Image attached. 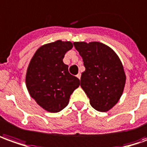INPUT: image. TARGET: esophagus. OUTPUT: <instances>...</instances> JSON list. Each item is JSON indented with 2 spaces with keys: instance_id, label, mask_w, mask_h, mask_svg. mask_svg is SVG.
<instances>
[{
  "instance_id": "esophagus-1",
  "label": "esophagus",
  "mask_w": 147,
  "mask_h": 147,
  "mask_svg": "<svg viewBox=\"0 0 147 147\" xmlns=\"http://www.w3.org/2000/svg\"><path fill=\"white\" fill-rule=\"evenodd\" d=\"M77 78H78V79H80V78H81V74H77Z\"/></svg>"
}]
</instances>
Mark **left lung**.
I'll use <instances>...</instances> for the list:
<instances>
[{
  "mask_svg": "<svg viewBox=\"0 0 147 147\" xmlns=\"http://www.w3.org/2000/svg\"><path fill=\"white\" fill-rule=\"evenodd\" d=\"M74 45L86 68L81 77V86L94 109L108 111L121 98L126 83L121 61L114 50L102 43L74 42Z\"/></svg>",
  "mask_w": 147,
  "mask_h": 147,
  "instance_id": "1",
  "label": "left lung"
}]
</instances>
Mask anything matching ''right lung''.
Wrapping results in <instances>:
<instances>
[{"label":"right lung","instance_id":"right-lung-1","mask_svg":"<svg viewBox=\"0 0 147 147\" xmlns=\"http://www.w3.org/2000/svg\"><path fill=\"white\" fill-rule=\"evenodd\" d=\"M73 48L70 41H57L37 49L26 74V86L30 96L43 109L57 113L69 103L80 80L71 75L63 62L65 53Z\"/></svg>","mask_w":147,"mask_h":147}]
</instances>
